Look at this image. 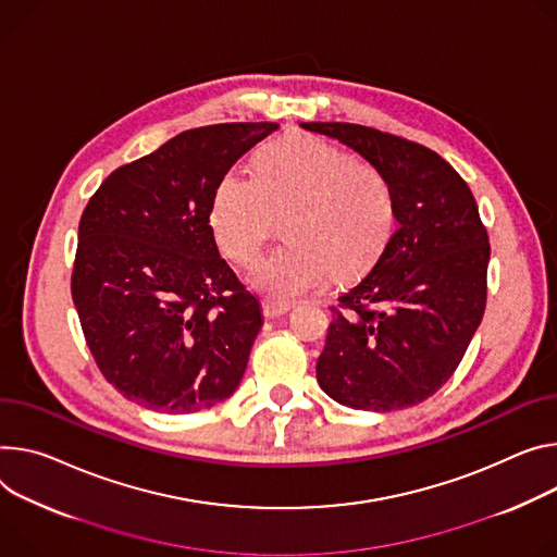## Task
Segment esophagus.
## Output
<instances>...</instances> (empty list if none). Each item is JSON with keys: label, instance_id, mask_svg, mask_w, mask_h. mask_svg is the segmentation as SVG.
Returning a JSON list of instances; mask_svg holds the SVG:
<instances>
[{"label": "esophagus", "instance_id": "esophagus-1", "mask_svg": "<svg viewBox=\"0 0 557 557\" xmlns=\"http://www.w3.org/2000/svg\"><path fill=\"white\" fill-rule=\"evenodd\" d=\"M290 311V305H284V301H275L271 297L262 299V313L264 318H280V315H286Z\"/></svg>", "mask_w": 557, "mask_h": 557}]
</instances>
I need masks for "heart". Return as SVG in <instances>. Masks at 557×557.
<instances>
[{"label": "heart", "instance_id": "1", "mask_svg": "<svg viewBox=\"0 0 557 557\" xmlns=\"http://www.w3.org/2000/svg\"><path fill=\"white\" fill-rule=\"evenodd\" d=\"M280 220L286 244L252 284L290 305L329 275L344 282L375 264L395 226V190L375 164L320 137L288 135L258 150L256 177L226 171L209 213L218 248L244 269L260 260Z\"/></svg>", "mask_w": 557, "mask_h": 557}]
</instances>
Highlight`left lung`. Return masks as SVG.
I'll return each instance as SVG.
<instances>
[{
	"instance_id": "1",
	"label": "left lung",
	"mask_w": 557,
	"mask_h": 557,
	"mask_svg": "<svg viewBox=\"0 0 557 557\" xmlns=\"http://www.w3.org/2000/svg\"><path fill=\"white\" fill-rule=\"evenodd\" d=\"M301 126L382 169L397 220L371 273L331 307L318 382L350 409L416 407L455 373L484 315L491 244L475 197L418 141L348 122Z\"/></svg>"
}]
</instances>
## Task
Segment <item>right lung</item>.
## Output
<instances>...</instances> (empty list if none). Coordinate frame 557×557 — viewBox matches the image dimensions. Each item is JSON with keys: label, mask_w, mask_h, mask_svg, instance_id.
Segmentation results:
<instances>
[{"label": "right lung", "mask_w": 557, "mask_h": 557, "mask_svg": "<svg viewBox=\"0 0 557 557\" xmlns=\"http://www.w3.org/2000/svg\"><path fill=\"white\" fill-rule=\"evenodd\" d=\"M275 122L184 131L115 169L79 220L71 295L90 356L126 399L195 413L237 388L262 329L256 295L220 258V177Z\"/></svg>", "instance_id": "add662e5"}]
</instances>
